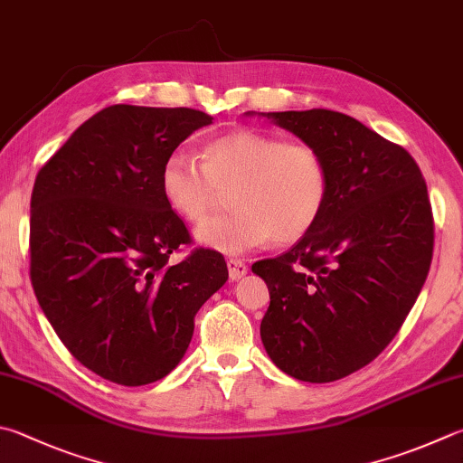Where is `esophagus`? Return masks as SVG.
<instances>
[{
  "label": "esophagus",
  "instance_id": "esophagus-1",
  "mask_svg": "<svg viewBox=\"0 0 463 463\" xmlns=\"http://www.w3.org/2000/svg\"><path fill=\"white\" fill-rule=\"evenodd\" d=\"M226 267H229V277L232 281H237V279H241V277L247 275V265H245V260H241V259H229L226 260Z\"/></svg>",
  "mask_w": 463,
  "mask_h": 463
}]
</instances>
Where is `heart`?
<instances>
[{"label":"heart","instance_id":"heart-1","mask_svg":"<svg viewBox=\"0 0 463 463\" xmlns=\"http://www.w3.org/2000/svg\"><path fill=\"white\" fill-rule=\"evenodd\" d=\"M194 159L167 156L159 172L164 200L184 221L198 222L229 190L231 213L194 231L198 245L241 255L273 239L289 245L304 239L322 216L330 175L319 151L275 133L234 129L203 144Z\"/></svg>","mask_w":463,"mask_h":463}]
</instances>
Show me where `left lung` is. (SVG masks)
I'll return each instance as SVG.
<instances>
[{
  "instance_id": "1",
  "label": "left lung",
  "mask_w": 463,
  "mask_h": 463,
  "mask_svg": "<svg viewBox=\"0 0 463 463\" xmlns=\"http://www.w3.org/2000/svg\"><path fill=\"white\" fill-rule=\"evenodd\" d=\"M322 154L330 192L322 216L288 253L259 260L271 304L260 340L298 381L332 383L389 346L421 293L433 257L427 184L409 151L354 117L255 113Z\"/></svg>"
}]
</instances>
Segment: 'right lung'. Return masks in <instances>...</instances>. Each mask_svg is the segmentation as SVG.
Listing matches in <instances>:
<instances>
[{
  "label": "right lung",
  "instance_id": "1",
  "mask_svg": "<svg viewBox=\"0 0 463 463\" xmlns=\"http://www.w3.org/2000/svg\"><path fill=\"white\" fill-rule=\"evenodd\" d=\"M213 123L196 109L113 105L42 165L30 203V275L42 312L71 354L123 386L156 383L186 354L194 316L229 279L224 257L188 245L159 172Z\"/></svg>",
  "mask_w": 463,
  "mask_h": 463
}]
</instances>
